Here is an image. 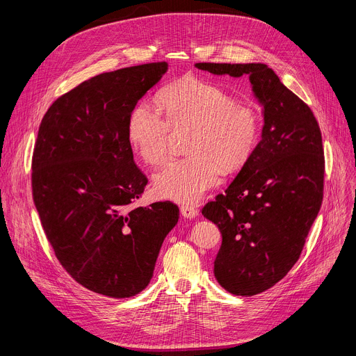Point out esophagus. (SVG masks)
I'll return each instance as SVG.
<instances>
[{
	"instance_id": "esophagus-1",
	"label": "esophagus",
	"mask_w": 356,
	"mask_h": 356,
	"mask_svg": "<svg viewBox=\"0 0 356 356\" xmlns=\"http://www.w3.org/2000/svg\"><path fill=\"white\" fill-rule=\"evenodd\" d=\"M180 213L184 218H195L198 216V210L194 206H188V204H183L180 207Z\"/></svg>"
}]
</instances>
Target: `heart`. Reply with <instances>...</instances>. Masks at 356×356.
<instances>
[{
	"instance_id": "b5f03b06",
	"label": "heart",
	"mask_w": 356,
	"mask_h": 356,
	"mask_svg": "<svg viewBox=\"0 0 356 356\" xmlns=\"http://www.w3.org/2000/svg\"><path fill=\"white\" fill-rule=\"evenodd\" d=\"M159 104L166 120L146 104L136 106L128 120L127 138L138 158L150 166L163 163L175 134L188 132V156L168 163L154 177L159 197L195 202L224 170L242 169L255 150L261 120L255 108L238 104L224 88L202 80H186L165 88Z\"/></svg>"
}]
</instances>
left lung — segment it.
<instances>
[{
  "label": "left lung",
  "instance_id": "8db88e82",
  "mask_svg": "<svg viewBox=\"0 0 356 356\" xmlns=\"http://www.w3.org/2000/svg\"><path fill=\"white\" fill-rule=\"evenodd\" d=\"M217 76H248L264 110L262 139L216 201L201 214L222 243L214 261L217 282L235 296H255L294 266L320 211L324 149L310 107L264 63H195Z\"/></svg>",
  "mask_w": 356,
  "mask_h": 356
}]
</instances>
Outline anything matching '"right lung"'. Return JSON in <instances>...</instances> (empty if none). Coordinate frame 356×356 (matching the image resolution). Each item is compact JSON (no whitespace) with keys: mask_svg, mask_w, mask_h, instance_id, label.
<instances>
[{"mask_svg":"<svg viewBox=\"0 0 356 356\" xmlns=\"http://www.w3.org/2000/svg\"><path fill=\"white\" fill-rule=\"evenodd\" d=\"M166 72L159 62L94 76L59 97L38 131L32 194L42 227L66 272L98 294L142 291L179 221L170 201L134 206L147 179L127 138L132 110Z\"/></svg>","mask_w":356,"mask_h":356,"instance_id":"obj_1","label":"right lung"}]
</instances>
